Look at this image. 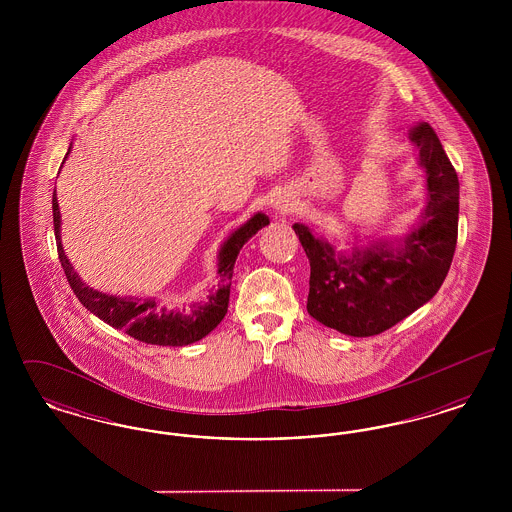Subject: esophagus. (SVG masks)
<instances>
[{
  "label": "esophagus",
  "mask_w": 512,
  "mask_h": 512,
  "mask_svg": "<svg viewBox=\"0 0 512 512\" xmlns=\"http://www.w3.org/2000/svg\"><path fill=\"white\" fill-rule=\"evenodd\" d=\"M292 207V199H290L288 195H280V197H276L274 203H272V211H274L276 215H280V217L288 215V213L292 211Z\"/></svg>",
  "instance_id": "obj_1"
}]
</instances>
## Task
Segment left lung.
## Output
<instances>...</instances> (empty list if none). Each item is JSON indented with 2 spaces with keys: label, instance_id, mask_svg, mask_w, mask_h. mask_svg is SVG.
<instances>
[{
  "label": "left lung",
  "instance_id": "8db88e82",
  "mask_svg": "<svg viewBox=\"0 0 512 512\" xmlns=\"http://www.w3.org/2000/svg\"><path fill=\"white\" fill-rule=\"evenodd\" d=\"M426 174V207L409 234L338 251L301 222L293 224L309 265L307 311L345 336L382 334L438 293L453 261L459 228V178L434 128L411 130Z\"/></svg>",
  "mask_w": 512,
  "mask_h": 512
}]
</instances>
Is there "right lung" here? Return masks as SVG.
<instances>
[{
    "mask_svg": "<svg viewBox=\"0 0 512 512\" xmlns=\"http://www.w3.org/2000/svg\"><path fill=\"white\" fill-rule=\"evenodd\" d=\"M69 153H71V147H69ZM51 203H53V228H55L59 261L78 301L90 313H94L109 326L124 330L134 340L146 341L151 345H172V347H182V345L203 340L209 332H213L219 326L220 320L228 311L230 282H232L234 263L238 259V253L251 236H255L270 222L265 213H255L240 228H236L222 242L217 255L219 286L209 293L205 303H192L190 309L180 311V309L163 307L161 303L155 301V297H147V299L121 297V295L101 293L86 286L76 274L71 261L67 259L61 244V211H59L55 192H53Z\"/></svg>",
    "mask_w": 512,
    "mask_h": 512,
    "instance_id": "obj_1",
    "label": "right lung"
}]
</instances>
